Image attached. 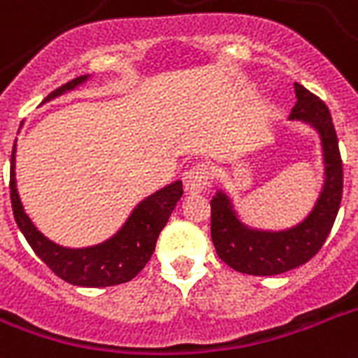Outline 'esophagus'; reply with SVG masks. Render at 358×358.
Masks as SVG:
<instances>
[{
	"label": "esophagus",
	"instance_id": "34e87169",
	"mask_svg": "<svg viewBox=\"0 0 358 358\" xmlns=\"http://www.w3.org/2000/svg\"><path fill=\"white\" fill-rule=\"evenodd\" d=\"M182 180H184V189L187 195H201L208 185V171L203 165H199L184 173Z\"/></svg>",
	"mask_w": 358,
	"mask_h": 358
}]
</instances>
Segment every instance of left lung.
<instances>
[{
  "label": "left lung",
  "instance_id": "8db88e82",
  "mask_svg": "<svg viewBox=\"0 0 358 358\" xmlns=\"http://www.w3.org/2000/svg\"><path fill=\"white\" fill-rule=\"evenodd\" d=\"M296 103L289 120L315 129L323 152V185L312 212L300 223L282 231L248 227L238 217L233 199L217 189L212 206V242L220 259L231 268L252 276H276L308 263L331 233L342 203L343 171L338 136L329 106L294 82Z\"/></svg>",
  "mask_w": 358,
  "mask_h": 358
}]
</instances>
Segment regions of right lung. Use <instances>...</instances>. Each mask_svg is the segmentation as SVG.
<instances>
[{"label":"right lung","mask_w":358,"mask_h":358,"mask_svg":"<svg viewBox=\"0 0 358 358\" xmlns=\"http://www.w3.org/2000/svg\"><path fill=\"white\" fill-rule=\"evenodd\" d=\"M90 75L78 76L64 84L62 88L52 92L43 103L67 94L88 82ZM16 141L10 155V203L15 214L16 225L26 236L35 255L48 266L58 278L80 287H108L133 280L146 266L155 250L157 236L167 225L174 206L182 197V182H173L167 187H161L141 203L136 204L127 217V222L120 227L116 234L105 242L88 248H65L50 238H46L29 215L24 210V204L16 187Z\"/></svg>","instance_id":"obj_1"}]
</instances>
